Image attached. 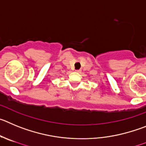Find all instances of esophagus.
Segmentation results:
<instances>
[{"instance_id": "obj_1", "label": "esophagus", "mask_w": 146, "mask_h": 146, "mask_svg": "<svg viewBox=\"0 0 146 146\" xmlns=\"http://www.w3.org/2000/svg\"><path fill=\"white\" fill-rule=\"evenodd\" d=\"M81 70H76V72H77V73H81Z\"/></svg>"}]
</instances>
